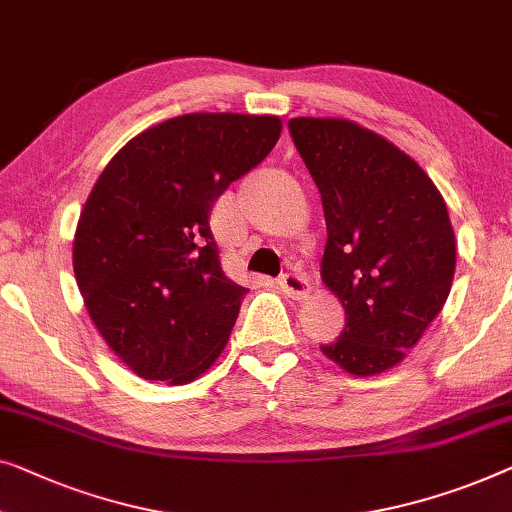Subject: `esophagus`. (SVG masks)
Masks as SVG:
<instances>
[{
	"label": "esophagus",
	"mask_w": 512,
	"mask_h": 512,
	"mask_svg": "<svg viewBox=\"0 0 512 512\" xmlns=\"http://www.w3.org/2000/svg\"><path fill=\"white\" fill-rule=\"evenodd\" d=\"M279 288L286 295H291V298H295V300H302L309 293L307 279L302 277L300 272H284V274H281V277H279Z\"/></svg>",
	"instance_id": "obj_1"
}]
</instances>
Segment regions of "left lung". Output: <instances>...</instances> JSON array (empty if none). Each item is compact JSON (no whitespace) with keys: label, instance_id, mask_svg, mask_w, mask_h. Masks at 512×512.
Returning <instances> with one entry per match:
<instances>
[{"label":"left lung","instance_id":"1","mask_svg":"<svg viewBox=\"0 0 512 512\" xmlns=\"http://www.w3.org/2000/svg\"><path fill=\"white\" fill-rule=\"evenodd\" d=\"M288 131L321 194L328 244L321 274L346 328L321 351L355 376L404 360L453 286L448 207L416 161L348 120L295 117Z\"/></svg>","mask_w":512,"mask_h":512}]
</instances>
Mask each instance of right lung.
<instances>
[{"label": "right lung", "mask_w": 512, "mask_h": 512, "mask_svg": "<svg viewBox=\"0 0 512 512\" xmlns=\"http://www.w3.org/2000/svg\"><path fill=\"white\" fill-rule=\"evenodd\" d=\"M279 133L270 115L173 117L129 140L96 180L73 272L96 330L140 379L189 383L224 351L247 288L224 274L210 214Z\"/></svg>", "instance_id": "add662e5"}]
</instances>
